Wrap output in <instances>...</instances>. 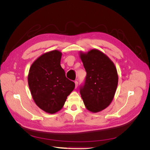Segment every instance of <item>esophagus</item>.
Here are the masks:
<instances>
[{"mask_svg":"<svg viewBox=\"0 0 150 150\" xmlns=\"http://www.w3.org/2000/svg\"><path fill=\"white\" fill-rule=\"evenodd\" d=\"M74 83H75V87L76 88H77V87H78V82L77 81H74Z\"/></svg>","mask_w":150,"mask_h":150,"instance_id":"1","label":"esophagus"}]
</instances>
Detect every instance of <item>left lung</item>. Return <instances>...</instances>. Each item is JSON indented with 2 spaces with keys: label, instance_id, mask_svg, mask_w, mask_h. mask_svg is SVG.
Masks as SVG:
<instances>
[{
  "label": "left lung",
  "instance_id": "1",
  "mask_svg": "<svg viewBox=\"0 0 150 150\" xmlns=\"http://www.w3.org/2000/svg\"><path fill=\"white\" fill-rule=\"evenodd\" d=\"M86 71L84 84L80 94L88 110L98 112L106 108L114 98L118 76L114 63L98 49L80 53Z\"/></svg>",
  "mask_w": 150,
  "mask_h": 150
}]
</instances>
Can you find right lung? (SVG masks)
I'll list each match as a JSON object with an SVG mask.
<instances>
[{
  "mask_svg": "<svg viewBox=\"0 0 150 150\" xmlns=\"http://www.w3.org/2000/svg\"><path fill=\"white\" fill-rule=\"evenodd\" d=\"M62 53L57 50L43 54L31 65L28 74L30 93L37 106L50 114L60 111L75 84L61 66Z\"/></svg>",
  "mask_w": 150,
  "mask_h": 150,
  "instance_id": "add662e5",
  "label": "right lung"
}]
</instances>
